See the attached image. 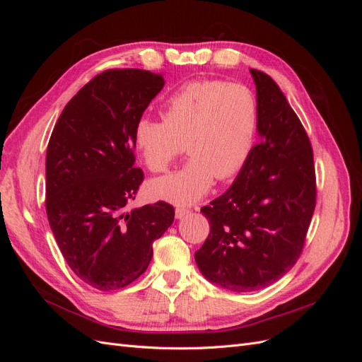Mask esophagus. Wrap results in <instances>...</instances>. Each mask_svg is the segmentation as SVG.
<instances>
[{
  "label": "esophagus",
  "instance_id": "esophagus-1",
  "mask_svg": "<svg viewBox=\"0 0 362 362\" xmlns=\"http://www.w3.org/2000/svg\"><path fill=\"white\" fill-rule=\"evenodd\" d=\"M190 210L189 208H184V206H177V210H175V217L177 218H182L185 214H189Z\"/></svg>",
  "mask_w": 362,
  "mask_h": 362
}]
</instances>
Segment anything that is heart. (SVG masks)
Segmentation results:
<instances>
[{"instance_id": "1", "label": "heart", "mask_w": 362, "mask_h": 362, "mask_svg": "<svg viewBox=\"0 0 362 362\" xmlns=\"http://www.w3.org/2000/svg\"><path fill=\"white\" fill-rule=\"evenodd\" d=\"M161 119L141 117L134 144L146 168L166 172L185 151V166L149 184V193L173 204H193L245 168L258 129V103L247 86L198 80L181 86L161 107Z\"/></svg>"}]
</instances>
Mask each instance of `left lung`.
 I'll list each match as a JSON object with an SVG mask.
<instances>
[{
	"instance_id": "obj_1",
	"label": "left lung",
	"mask_w": 362,
	"mask_h": 362,
	"mask_svg": "<svg viewBox=\"0 0 362 362\" xmlns=\"http://www.w3.org/2000/svg\"><path fill=\"white\" fill-rule=\"evenodd\" d=\"M259 144L222 196L201 208L210 234L194 259L202 275L237 293L269 287L299 259L315 208L308 134L279 86L250 69Z\"/></svg>"
}]
</instances>
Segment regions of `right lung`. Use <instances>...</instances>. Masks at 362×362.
<instances>
[{
  "mask_svg": "<svg viewBox=\"0 0 362 362\" xmlns=\"http://www.w3.org/2000/svg\"><path fill=\"white\" fill-rule=\"evenodd\" d=\"M160 74L108 69L63 108L47 149V214L71 270L101 291L129 286L148 269L152 243L172 225L168 202L134 208L144 170L134 128L163 89Z\"/></svg>",
  "mask_w": 362,
  "mask_h": 362,
  "instance_id": "right-lung-1",
  "label": "right lung"
}]
</instances>
